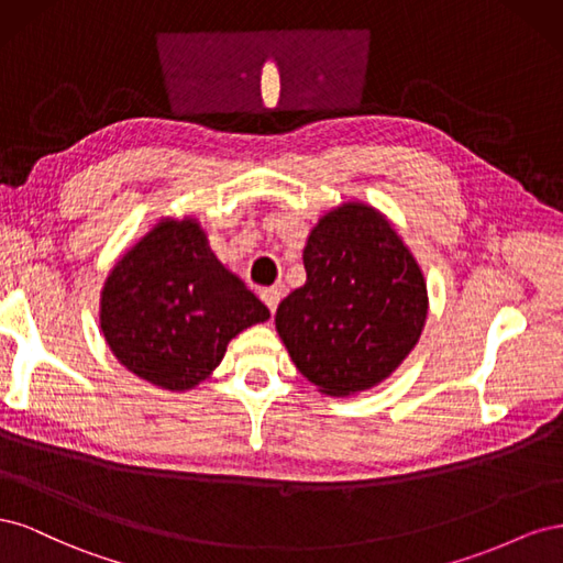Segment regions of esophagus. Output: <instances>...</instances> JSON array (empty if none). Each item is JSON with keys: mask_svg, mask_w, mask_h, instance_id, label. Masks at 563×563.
Listing matches in <instances>:
<instances>
[{"mask_svg": "<svg viewBox=\"0 0 563 563\" xmlns=\"http://www.w3.org/2000/svg\"><path fill=\"white\" fill-rule=\"evenodd\" d=\"M261 298L267 305L269 314H275L277 312V305H279V298H282V288H265V291L261 294Z\"/></svg>", "mask_w": 563, "mask_h": 563, "instance_id": "obj_1", "label": "esophagus"}]
</instances>
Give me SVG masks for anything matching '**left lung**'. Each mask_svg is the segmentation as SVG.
Masks as SVG:
<instances>
[{
  "label": "left lung",
  "mask_w": 563,
  "mask_h": 563,
  "mask_svg": "<svg viewBox=\"0 0 563 563\" xmlns=\"http://www.w3.org/2000/svg\"><path fill=\"white\" fill-rule=\"evenodd\" d=\"M308 282L277 308L296 368L331 397L385 380L428 317L422 272L387 220L345 203L319 220L302 253Z\"/></svg>",
  "instance_id": "1"
}]
</instances>
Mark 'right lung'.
Returning <instances> with one entry per match:
<instances>
[{"label":"right lung","mask_w":563,"mask_h":563,"mask_svg":"<svg viewBox=\"0 0 563 563\" xmlns=\"http://www.w3.org/2000/svg\"><path fill=\"white\" fill-rule=\"evenodd\" d=\"M269 310L207 246L195 220H162L114 265L100 296V329L114 356L164 389H190L230 340Z\"/></svg>","instance_id":"add662e5"}]
</instances>
